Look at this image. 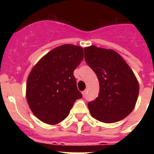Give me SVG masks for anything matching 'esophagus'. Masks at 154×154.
Wrapping results in <instances>:
<instances>
[{
  "instance_id": "obj_1",
  "label": "esophagus",
  "mask_w": 154,
  "mask_h": 154,
  "mask_svg": "<svg viewBox=\"0 0 154 154\" xmlns=\"http://www.w3.org/2000/svg\"><path fill=\"white\" fill-rule=\"evenodd\" d=\"M86 92H87L86 89H85V90H84V91H82V95H83V96H85V95H86Z\"/></svg>"
}]
</instances>
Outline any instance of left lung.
<instances>
[{"label": "left lung", "instance_id": "obj_1", "mask_svg": "<svg viewBox=\"0 0 154 154\" xmlns=\"http://www.w3.org/2000/svg\"><path fill=\"white\" fill-rule=\"evenodd\" d=\"M87 65L99 82V96L89 102L93 118L103 123L122 120L133 111L139 95L136 76L123 58L112 49L96 46L84 48Z\"/></svg>", "mask_w": 154, "mask_h": 154}]
</instances>
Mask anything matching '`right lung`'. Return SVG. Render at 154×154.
Returning <instances> with one entry per match:
<instances>
[{
  "instance_id": "obj_1",
  "label": "right lung",
  "mask_w": 154,
  "mask_h": 154,
  "mask_svg": "<svg viewBox=\"0 0 154 154\" xmlns=\"http://www.w3.org/2000/svg\"><path fill=\"white\" fill-rule=\"evenodd\" d=\"M83 59L79 46L63 45L46 54L30 72L26 97L34 115L47 124H57L69 116L82 97L73 72Z\"/></svg>"
}]
</instances>
